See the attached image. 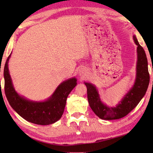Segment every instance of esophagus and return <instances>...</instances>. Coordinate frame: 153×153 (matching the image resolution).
<instances>
[{"label":"esophagus","instance_id":"1","mask_svg":"<svg viewBox=\"0 0 153 153\" xmlns=\"http://www.w3.org/2000/svg\"><path fill=\"white\" fill-rule=\"evenodd\" d=\"M87 72H86V70L85 69V68H81L79 70V75L80 77H84L85 76H86V74Z\"/></svg>","mask_w":153,"mask_h":153}]
</instances>
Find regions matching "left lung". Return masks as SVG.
<instances>
[{
	"label": "left lung",
	"instance_id": "obj_1",
	"mask_svg": "<svg viewBox=\"0 0 153 153\" xmlns=\"http://www.w3.org/2000/svg\"><path fill=\"white\" fill-rule=\"evenodd\" d=\"M133 39L138 46L136 81L131 89L115 107H109L103 104L100 99L96 87L90 83L85 82V85L87 87L88 100L90 107L96 115L102 120H118L125 117L138 105L148 88L150 76L146 53L144 48L140 45L136 36H133Z\"/></svg>",
	"mask_w": 153,
	"mask_h": 153
}]
</instances>
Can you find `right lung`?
Wrapping results in <instances>:
<instances>
[{
    "label": "right lung",
    "instance_id": "add662e5",
    "mask_svg": "<svg viewBox=\"0 0 153 153\" xmlns=\"http://www.w3.org/2000/svg\"><path fill=\"white\" fill-rule=\"evenodd\" d=\"M10 56L4 65V78L5 95L11 107L24 120L38 125H49L60 120L67 97L77 85V79L73 77L62 82L46 101H31L21 97L14 89L8 68Z\"/></svg>",
    "mask_w": 153,
    "mask_h": 153
}]
</instances>
